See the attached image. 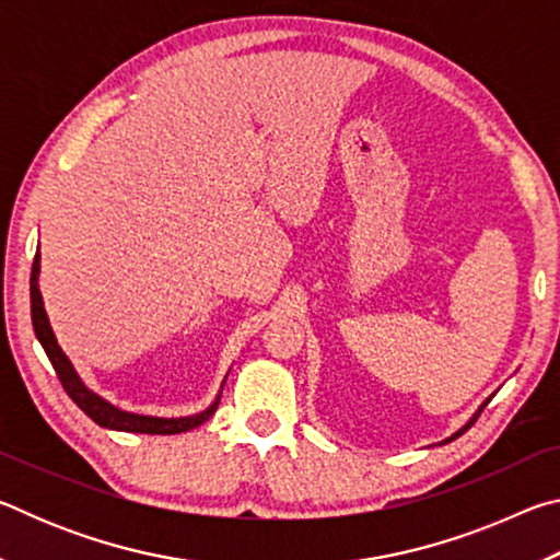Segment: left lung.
<instances>
[{
	"label": "left lung",
	"instance_id": "1",
	"mask_svg": "<svg viewBox=\"0 0 560 560\" xmlns=\"http://www.w3.org/2000/svg\"><path fill=\"white\" fill-rule=\"evenodd\" d=\"M487 402H489V400H487ZM487 402H485V405H481V407H479V410H477V412H474V417H471V420H469V422H467V424H464V428H462V430H459V432H454V434H452V438H450V440H454V438H459V434H464V432H467V430H469V428H471V424H474V422H477V417H479V415H481V410H485V407H487ZM450 440H447V442H450Z\"/></svg>",
	"mask_w": 560,
	"mask_h": 560
}]
</instances>
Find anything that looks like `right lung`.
<instances>
[{
  "instance_id": "right-lung-1",
  "label": "right lung",
  "mask_w": 560,
  "mask_h": 560,
  "mask_svg": "<svg viewBox=\"0 0 560 560\" xmlns=\"http://www.w3.org/2000/svg\"><path fill=\"white\" fill-rule=\"evenodd\" d=\"M30 289H32V324H34L36 338H39V343L44 346L46 355H49L66 395H69L71 400L79 405L93 422L101 424V428L120 430V432H140V434H179V432L195 430L197 424L207 422L214 415L217 405H220V397H217V400L207 407L205 412H197L189 417H170V420H165V417H150V415H136V412L118 410L116 405L106 402L101 395L91 393L89 387L83 385L79 373L73 371L71 360L63 355L61 346L56 343V336L49 326V318H46L42 291H39V254H36L34 264H32Z\"/></svg>"
}]
</instances>
